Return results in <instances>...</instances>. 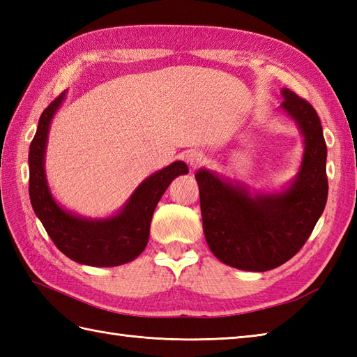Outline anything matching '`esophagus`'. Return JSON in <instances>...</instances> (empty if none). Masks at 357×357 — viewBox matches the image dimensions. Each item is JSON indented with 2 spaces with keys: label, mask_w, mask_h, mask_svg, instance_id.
Segmentation results:
<instances>
[{
  "label": "esophagus",
  "mask_w": 357,
  "mask_h": 357,
  "mask_svg": "<svg viewBox=\"0 0 357 357\" xmlns=\"http://www.w3.org/2000/svg\"><path fill=\"white\" fill-rule=\"evenodd\" d=\"M204 159H206V156H204L201 151H188V153L185 155V161L187 164L190 165V169H196V167H199Z\"/></svg>",
  "instance_id": "1"
}]
</instances>
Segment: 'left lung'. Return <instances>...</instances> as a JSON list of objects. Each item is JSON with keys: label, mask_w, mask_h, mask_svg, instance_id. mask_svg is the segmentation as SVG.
<instances>
[{"label": "left lung", "mask_w": 357, "mask_h": 357, "mask_svg": "<svg viewBox=\"0 0 357 357\" xmlns=\"http://www.w3.org/2000/svg\"><path fill=\"white\" fill-rule=\"evenodd\" d=\"M280 104L304 138L299 172L279 192H250L207 169L196 172L206 241L219 261L267 271L299 252L327 204V144L316 110L290 89Z\"/></svg>", "instance_id": "8db88e82"}]
</instances>
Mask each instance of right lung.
Wrapping results in <instances>:
<instances>
[{
    "instance_id": "1",
    "label": "right lung",
    "mask_w": 357,
    "mask_h": 357,
    "mask_svg": "<svg viewBox=\"0 0 357 357\" xmlns=\"http://www.w3.org/2000/svg\"><path fill=\"white\" fill-rule=\"evenodd\" d=\"M66 100V92L50 102L38 121L29 151V195L35 215L55 245L72 261L92 267H116L136 259L146 248L150 222L159 199L179 174L188 173L174 161L150 174L135 188L121 210L109 218H84L61 207L52 196L44 161L50 123Z\"/></svg>"
}]
</instances>
